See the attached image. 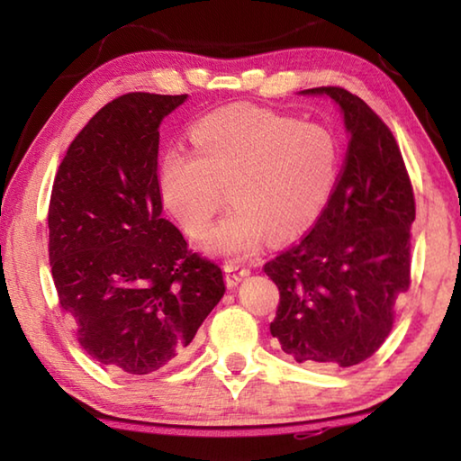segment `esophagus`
I'll list each match as a JSON object with an SVG mask.
<instances>
[{"label":"esophagus","mask_w":461,"mask_h":461,"mask_svg":"<svg viewBox=\"0 0 461 461\" xmlns=\"http://www.w3.org/2000/svg\"><path fill=\"white\" fill-rule=\"evenodd\" d=\"M246 276H249V270L248 268L225 267V283H228L230 288H236Z\"/></svg>","instance_id":"34e87169"}]
</instances>
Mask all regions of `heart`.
I'll use <instances>...</instances> for the list:
<instances>
[{"label":"heart","instance_id":"heart-1","mask_svg":"<svg viewBox=\"0 0 461 461\" xmlns=\"http://www.w3.org/2000/svg\"><path fill=\"white\" fill-rule=\"evenodd\" d=\"M191 142L194 150L176 146L162 154V205L191 238H201L228 189L233 209L205 246L231 262L258 252L268 236L285 241L313 228L338 183L333 131L270 109H217L194 123Z\"/></svg>","mask_w":461,"mask_h":461}]
</instances>
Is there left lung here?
<instances>
[{
  "label": "left lung",
  "instance_id": "1",
  "mask_svg": "<svg viewBox=\"0 0 461 461\" xmlns=\"http://www.w3.org/2000/svg\"><path fill=\"white\" fill-rule=\"evenodd\" d=\"M301 95L330 97L349 142L313 230L264 264L280 291L270 333L299 364L349 368L384 343L409 288L415 197L394 136L360 97L341 87Z\"/></svg>",
  "mask_w": 461,
  "mask_h": 461
}]
</instances>
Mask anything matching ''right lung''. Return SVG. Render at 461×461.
Masks as SVG:
<instances>
[{"mask_svg":"<svg viewBox=\"0 0 461 461\" xmlns=\"http://www.w3.org/2000/svg\"><path fill=\"white\" fill-rule=\"evenodd\" d=\"M186 95L128 93L93 115L52 185L49 256L60 309L107 370L144 376L189 352L223 272L162 217L160 122Z\"/></svg>","mask_w":461,"mask_h":461,"instance_id":"1","label":"right lung"}]
</instances>
